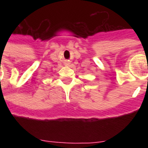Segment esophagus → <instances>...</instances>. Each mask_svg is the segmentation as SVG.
I'll use <instances>...</instances> for the list:
<instances>
[{"mask_svg":"<svg viewBox=\"0 0 148 148\" xmlns=\"http://www.w3.org/2000/svg\"><path fill=\"white\" fill-rule=\"evenodd\" d=\"M65 65H66V66H68V65H69V62H65Z\"/></svg>","mask_w":148,"mask_h":148,"instance_id":"esophagus-1","label":"esophagus"}]
</instances>
